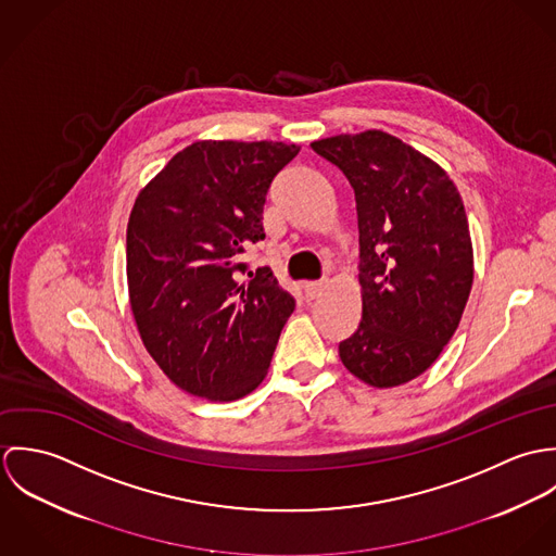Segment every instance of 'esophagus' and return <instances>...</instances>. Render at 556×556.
<instances>
[{"instance_id": "34e87169", "label": "esophagus", "mask_w": 556, "mask_h": 556, "mask_svg": "<svg viewBox=\"0 0 556 556\" xmlns=\"http://www.w3.org/2000/svg\"><path fill=\"white\" fill-rule=\"evenodd\" d=\"M323 285L320 282H306L304 285V298L311 302V300H315V298H318L320 293H323Z\"/></svg>"}]
</instances>
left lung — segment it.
Segmentation results:
<instances>
[{
	"label": "left lung",
	"instance_id": "obj_1",
	"mask_svg": "<svg viewBox=\"0 0 556 556\" xmlns=\"http://www.w3.org/2000/svg\"><path fill=\"white\" fill-rule=\"evenodd\" d=\"M355 192L362 318L338 344L344 368L388 390L441 355L473 287V241L445 168L383 130L313 141Z\"/></svg>",
	"mask_w": 556,
	"mask_h": 556
}]
</instances>
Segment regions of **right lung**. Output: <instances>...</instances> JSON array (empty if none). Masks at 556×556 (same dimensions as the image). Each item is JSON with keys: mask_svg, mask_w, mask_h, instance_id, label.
Segmentation results:
<instances>
[{"mask_svg": "<svg viewBox=\"0 0 556 556\" xmlns=\"http://www.w3.org/2000/svg\"><path fill=\"white\" fill-rule=\"evenodd\" d=\"M298 152L280 141H197L135 199L130 311L160 370L192 396L231 402L254 392L295 311L269 267L241 280L239 254L265 238V194Z\"/></svg>", "mask_w": 556, "mask_h": 556, "instance_id": "obj_1", "label": "right lung"}]
</instances>
